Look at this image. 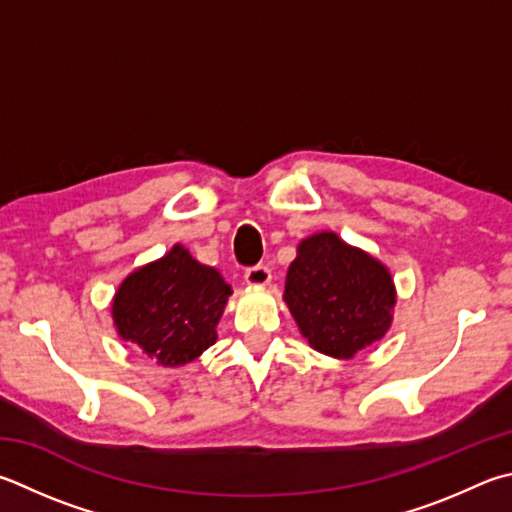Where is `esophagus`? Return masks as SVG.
I'll return each mask as SVG.
<instances>
[{"label":"esophagus","instance_id":"esophagus-1","mask_svg":"<svg viewBox=\"0 0 512 512\" xmlns=\"http://www.w3.org/2000/svg\"><path fill=\"white\" fill-rule=\"evenodd\" d=\"M271 277H273L271 268L264 266V264L250 266V268H246V273H244V280H246L248 286H266L268 282H271Z\"/></svg>","mask_w":512,"mask_h":512}]
</instances>
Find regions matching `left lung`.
Masks as SVG:
<instances>
[{
  "instance_id": "left-lung-1",
  "label": "left lung",
  "mask_w": 512,
  "mask_h": 512,
  "mask_svg": "<svg viewBox=\"0 0 512 512\" xmlns=\"http://www.w3.org/2000/svg\"><path fill=\"white\" fill-rule=\"evenodd\" d=\"M284 302L309 345L353 358L392 327L396 288L387 266L336 232L302 239L288 266Z\"/></svg>"
}]
</instances>
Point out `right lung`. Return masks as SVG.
Listing matches in <instances>:
<instances>
[{"mask_svg":"<svg viewBox=\"0 0 512 512\" xmlns=\"http://www.w3.org/2000/svg\"><path fill=\"white\" fill-rule=\"evenodd\" d=\"M228 295L232 288L219 271L176 244L125 277L111 302V318L120 338L163 367H181L217 342Z\"/></svg>","mask_w":512,"mask_h":512,"instance_id":"obj_1","label":"right lung"}]
</instances>
